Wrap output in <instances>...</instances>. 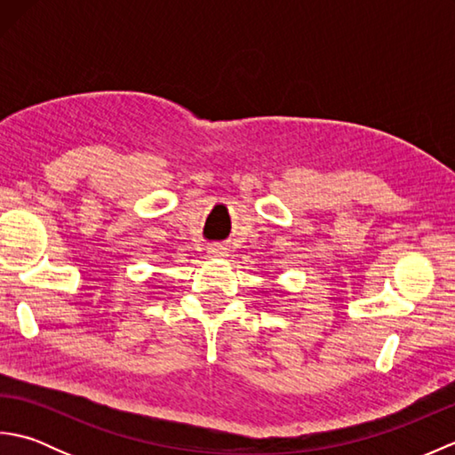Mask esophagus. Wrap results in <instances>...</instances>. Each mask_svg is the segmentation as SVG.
Instances as JSON below:
<instances>
[{"mask_svg": "<svg viewBox=\"0 0 455 455\" xmlns=\"http://www.w3.org/2000/svg\"><path fill=\"white\" fill-rule=\"evenodd\" d=\"M227 254V248L222 246H211L209 248V256H225Z\"/></svg>", "mask_w": 455, "mask_h": 455, "instance_id": "34e87169", "label": "esophagus"}]
</instances>
